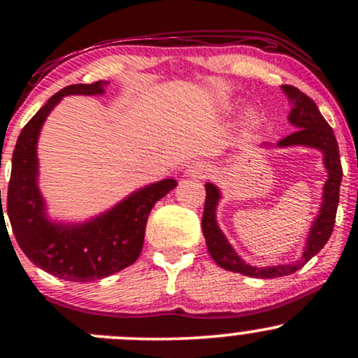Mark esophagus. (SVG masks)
I'll use <instances>...</instances> for the list:
<instances>
[{"mask_svg":"<svg viewBox=\"0 0 358 358\" xmlns=\"http://www.w3.org/2000/svg\"><path fill=\"white\" fill-rule=\"evenodd\" d=\"M187 171H188V175L193 176V178H205V176L208 175V171H210V168H208V165H205V163H202V162H195L188 166Z\"/></svg>","mask_w":358,"mask_h":358,"instance_id":"esophagus-1","label":"esophagus"}]
</instances>
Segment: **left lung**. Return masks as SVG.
Masks as SVG:
<instances>
[{
    "instance_id": "1",
    "label": "left lung",
    "mask_w": 358,
    "mask_h": 358,
    "mask_svg": "<svg viewBox=\"0 0 358 358\" xmlns=\"http://www.w3.org/2000/svg\"><path fill=\"white\" fill-rule=\"evenodd\" d=\"M285 90L287 99L293 104V109L289 113V122L298 131H294L289 136L282 138L278 141V148H287V146H308L316 148L323 153V165L328 171V180L324 182L323 187V202L320 207L318 217H316L313 225H311L310 234H308L305 250H303L301 257L294 261L293 264H278L269 266V268H256L250 266L245 261L237 256L236 250L229 244L227 237L219 229L215 219L217 203L220 200L219 188L213 183L205 185V208L202 217V231L205 236V242H207V249L210 256L220 268L232 271V273H241L244 276L250 278H281L287 276V274L296 273L303 266L310 261L315 254H318L330 239L331 232H334L335 217H336V207H338L340 199V183H342V163H340V153H338V143L334 134L330 124L324 121V117L316 108V104L306 94L301 90L293 87V85H281ZM266 145V143H264ZM271 146V145H268Z\"/></svg>"
}]
</instances>
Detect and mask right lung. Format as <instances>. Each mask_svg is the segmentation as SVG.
Segmentation results:
<instances>
[{
	"label": "right lung",
	"instance_id": "1",
	"mask_svg": "<svg viewBox=\"0 0 358 358\" xmlns=\"http://www.w3.org/2000/svg\"><path fill=\"white\" fill-rule=\"evenodd\" d=\"M108 84V80L73 84L52 96L22 129L11 159L5 208L16 242L35 266L65 281H96L133 264L141 254L151 208L176 187L173 178L146 185L108 212L82 224H60L47 217L38 190L36 143L40 129L62 97L72 94L101 96ZM0 217L5 219L3 203Z\"/></svg>",
	"mask_w": 358,
	"mask_h": 358
}]
</instances>
